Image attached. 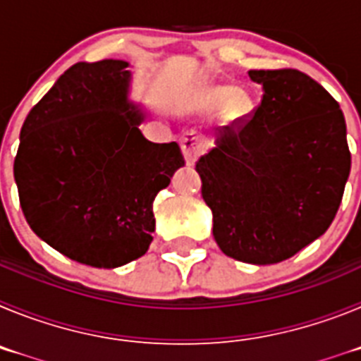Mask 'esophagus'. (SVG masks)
Here are the masks:
<instances>
[{"mask_svg": "<svg viewBox=\"0 0 361 361\" xmlns=\"http://www.w3.org/2000/svg\"><path fill=\"white\" fill-rule=\"evenodd\" d=\"M180 146H183L184 159H186L188 166H193L197 162V159L200 157L206 149V145H204V139L200 133L197 132H186L180 139Z\"/></svg>", "mask_w": 361, "mask_h": 361, "instance_id": "1", "label": "esophagus"}]
</instances>
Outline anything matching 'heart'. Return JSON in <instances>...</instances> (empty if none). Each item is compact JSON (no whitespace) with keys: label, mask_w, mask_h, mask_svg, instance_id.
Listing matches in <instances>:
<instances>
[{"label":"heart","mask_w":361,"mask_h":361,"mask_svg":"<svg viewBox=\"0 0 361 361\" xmlns=\"http://www.w3.org/2000/svg\"><path fill=\"white\" fill-rule=\"evenodd\" d=\"M200 103L208 108H219L228 104V111L231 116H244L250 106V101L245 95H235V88L228 85L206 86L200 94Z\"/></svg>","instance_id":"b5f03b06"}]
</instances>
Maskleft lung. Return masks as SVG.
Returning <instances> with one entry per match:
<instances>
[{
	"label": "left lung",
	"instance_id": "left-lung-1",
	"mask_svg": "<svg viewBox=\"0 0 361 361\" xmlns=\"http://www.w3.org/2000/svg\"><path fill=\"white\" fill-rule=\"evenodd\" d=\"M262 103L250 121L219 130L197 162L213 237L228 257L279 264L322 237L350 171L340 104L293 68L250 70Z\"/></svg>",
	"mask_w": 361,
	"mask_h": 361
}]
</instances>
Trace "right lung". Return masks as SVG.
Here are the masks:
<instances>
[{
    "label": "right lung",
    "mask_w": 361,
    "mask_h": 361,
    "mask_svg": "<svg viewBox=\"0 0 361 361\" xmlns=\"http://www.w3.org/2000/svg\"><path fill=\"white\" fill-rule=\"evenodd\" d=\"M123 59L75 63L27 116L14 178L28 226L75 262L119 267L148 251L153 200L184 166L139 130Z\"/></svg>",
    "instance_id": "1"
}]
</instances>
